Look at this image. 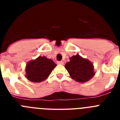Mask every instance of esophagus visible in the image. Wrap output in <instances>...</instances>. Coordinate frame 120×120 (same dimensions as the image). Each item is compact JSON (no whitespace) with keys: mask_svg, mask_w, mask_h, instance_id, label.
<instances>
[{"mask_svg":"<svg viewBox=\"0 0 120 120\" xmlns=\"http://www.w3.org/2000/svg\"><path fill=\"white\" fill-rule=\"evenodd\" d=\"M57 64H60V65H63L64 62H62V61H57Z\"/></svg>","mask_w":120,"mask_h":120,"instance_id":"esophagus-1","label":"esophagus"}]
</instances>
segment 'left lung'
Segmentation results:
<instances>
[{"instance_id":"obj_1","label":"left lung","mask_w":120,"mask_h":120,"mask_svg":"<svg viewBox=\"0 0 120 120\" xmlns=\"http://www.w3.org/2000/svg\"><path fill=\"white\" fill-rule=\"evenodd\" d=\"M70 62H67L65 67L71 77L79 82H86L95 75L93 64L87 59L82 58L79 55L70 58Z\"/></svg>"}]
</instances>
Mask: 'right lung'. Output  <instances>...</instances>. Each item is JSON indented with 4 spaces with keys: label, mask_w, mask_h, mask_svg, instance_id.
<instances>
[{
    "label": "right lung",
    "mask_w": 120,
    "mask_h": 120,
    "mask_svg": "<svg viewBox=\"0 0 120 120\" xmlns=\"http://www.w3.org/2000/svg\"><path fill=\"white\" fill-rule=\"evenodd\" d=\"M56 64L45 56H39L27 63L26 68V78L33 82H41L47 79Z\"/></svg>",
    "instance_id": "right-lung-1"
}]
</instances>
